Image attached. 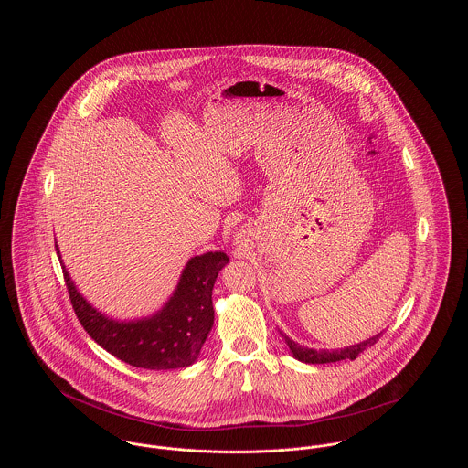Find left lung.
Returning <instances> with one entry per match:
<instances>
[{
	"label": "left lung",
	"instance_id": "left-lung-1",
	"mask_svg": "<svg viewBox=\"0 0 468 468\" xmlns=\"http://www.w3.org/2000/svg\"><path fill=\"white\" fill-rule=\"evenodd\" d=\"M380 335H377V336H373V338H369V340H366V342L349 346V347H346V349H335V351H326V349H323V351H321V349H319V351H317V349H308V347H304V346L295 344V342L290 340L288 336H284V340H286L290 351L293 353V356H295L297 360L306 362V364H330V362H338V360H346V358H347V360H355L364 349H367V347H371L373 344H377L378 338H380Z\"/></svg>",
	"mask_w": 468,
	"mask_h": 468
}]
</instances>
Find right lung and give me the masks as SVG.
<instances>
[{
    "instance_id": "add662e5",
    "label": "right lung",
    "mask_w": 468,
    "mask_h": 468,
    "mask_svg": "<svg viewBox=\"0 0 468 468\" xmlns=\"http://www.w3.org/2000/svg\"><path fill=\"white\" fill-rule=\"evenodd\" d=\"M227 263L229 258L223 252L193 258L165 308L136 323H117L101 315L80 297L65 268L63 275L71 308L86 334L126 364L162 371L187 367L198 358L214 324V281Z\"/></svg>"
}]
</instances>
